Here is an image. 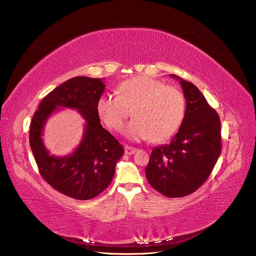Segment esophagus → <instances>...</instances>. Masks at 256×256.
<instances>
[{"label":"esophagus","mask_w":256,"mask_h":256,"mask_svg":"<svg viewBox=\"0 0 256 256\" xmlns=\"http://www.w3.org/2000/svg\"><path fill=\"white\" fill-rule=\"evenodd\" d=\"M136 152H137V148H135V147H132V146H128V145L124 146V152H126V154L130 156V154H135Z\"/></svg>","instance_id":"1"}]
</instances>
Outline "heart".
<instances>
[{
	"label": "heart",
	"instance_id": "b5f03b06",
	"mask_svg": "<svg viewBox=\"0 0 256 256\" xmlns=\"http://www.w3.org/2000/svg\"><path fill=\"white\" fill-rule=\"evenodd\" d=\"M96 110L104 124L114 130H120L130 114L135 116L124 128L130 139L164 142L180 128L186 100L176 87L148 76H136L121 83L117 94H102Z\"/></svg>",
	"mask_w": 256,
	"mask_h": 256
}]
</instances>
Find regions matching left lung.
Returning <instances> with one entry per match:
<instances>
[{"label":"left lung","instance_id":"8db88e82","mask_svg":"<svg viewBox=\"0 0 256 256\" xmlns=\"http://www.w3.org/2000/svg\"><path fill=\"white\" fill-rule=\"evenodd\" d=\"M180 82L186 100L184 122L167 145L152 150L145 176L160 194L178 198L192 194L204 184L221 154V122L191 82L170 74Z\"/></svg>","mask_w":256,"mask_h":256}]
</instances>
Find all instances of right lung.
<instances>
[{
  "label": "right lung",
  "mask_w": 256,
  "mask_h": 256,
  "mask_svg": "<svg viewBox=\"0 0 256 256\" xmlns=\"http://www.w3.org/2000/svg\"><path fill=\"white\" fill-rule=\"evenodd\" d=\"M104 87L100 78L67 80L42 100L30 124V146L40 176L55 190L78 200L92 199L110 184L117 160L124 152L100 124L96 102ZM59 106L78 110L86 121L81 143L66 157L50 156L41 138L47 118Z\"/></svg>",
  "instance_id": "1"
}]
</instances>
